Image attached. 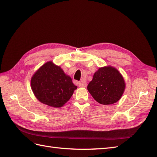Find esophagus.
Listing matches in <instances>:
<instances>
[{"label": "esophagus", "mask_w": 157, "mask_h": 157, "mask_svg": "<svg viewBox=\"0 0 157 157\" xmlns=\"http://www.w3.org/2000/svg\"><path fill=\"white\" fill-rule=\"evenodd\" d=\"M86 82H83V81H82V82H80L79 83H78V86H79V87H86Z\"/></svg>", "instance_id": "obj_1"}]
</instances>
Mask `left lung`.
<instances>
[{
  "label": "left lung",
  "instance_id": "1",
  "mask_svg": "<svg viewBox=\"0 0 157 157\" xmlns=\"http://www.w3.org/2000/svg\"><path fill=\"white\" fill-rule=\"evenodd\" d=\"M126 84L122 75L111 66L99 68L94 73L88 90L94 99L103 105L118 101L124 92Z\"/></svg>",
  "mask_w": 157,
  "mask_h": 157
}]
</instances>
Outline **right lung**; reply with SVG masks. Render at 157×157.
Segmentation results:
<instances>
[{
  "label": "right lung",
  "instance_id": "right-lung-1",
  "mask_svg": "<svg viewBox=\"0 0 157 157\" xmlns=\"http://www.w3.org/2000/svg\"><path fill=\"white\" fill-rule=\"evenodd\" d=\"M38 100L53 107H61L69 100L77 86L59 66L48 61L38 69L31 80Z\"/></svg>",
  "mask_w": 157,
  "mask_h": 157
}]
</instances>
